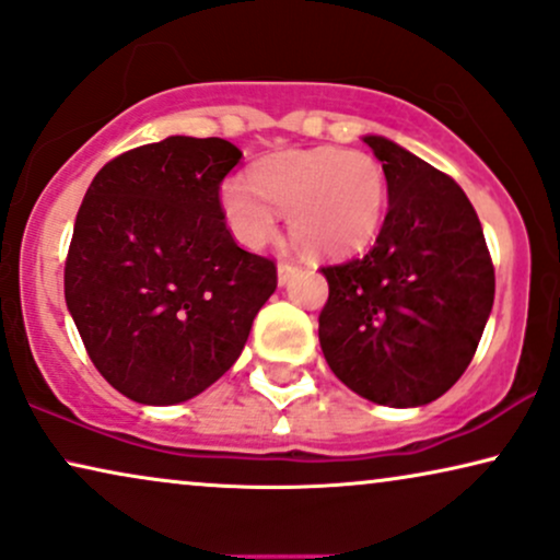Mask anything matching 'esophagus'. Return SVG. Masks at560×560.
Masks as SVG:
<instances>
[{"instance_id": "esophagus-1", "label": "esophagus", "mask_w": 560, "mask_h": 560, "mask_svg": "<svg viewBox=\"0 0 560 560\" xmlns=\"http://www.w3.org/2000/svg\"><path fill=\"white\" fill-rule=\"evenodd\" d=\"M300 271V264H294V260H281L279 264V284H287L292 276Z\"/></svg>"}]
</instances>
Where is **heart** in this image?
Returning a JSON list of instances; mask_svg holds the SVG:
<instances>
[{
  "label": "heart",
  "mask_w": 560,
  "mask_h": 560,
  "mask_svg": "<svg viewBox=\"0 0 560 560\" xmlns=\"http://www.w3.org/2000/svg\"><path fill=\"white\" fill-rule=\"evenodd\" d=\"M386 174L374 155L323 145L268 155L250 182L222 184V212L250 248L276 233L289 214L294 241L312 256L340 258L374 243L386 214Z\"/></svg>",
  "instance_id": "1"
}]
</instances>
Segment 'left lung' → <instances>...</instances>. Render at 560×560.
<instances>
[{"label":"left lung","mask_w":560,"mask_h":560,"mask_svg":"<svg viewBox=\"0 0 560 560\" xmlns=\"http://www.w3.org/2000/svg\"><path fill=\"white\" fill-rule=\"evenodd\" d=\"M386 174L374 248L323 266L319 346L348 389L386 407L443 397L468 369L494 304V264L474 205L448 174L392 140L363 138Z\"/></svg>","instance_id":"left-lung-1"}]
</instances>
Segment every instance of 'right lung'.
Listing matches in <instances>:
<instances>
[{"label": "right lung", "mask_w": 560, "mask_h": 560, "mask_svg": "<svg viewBox=\"0 0 560 560\" xmlns=\"http://www.w3.org/2000/svg\"><path fill=\"white\" fill-rule=\"evenodd\" d=\"M222 138L171 136L104 163L73 222L66 304L96 371L140 405L197 397L233 366L276 264L230 233Z\"/></svg>", "instance_id": "1"}]
</instances>
